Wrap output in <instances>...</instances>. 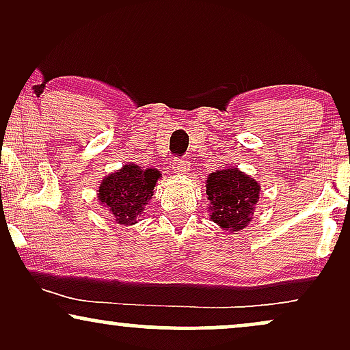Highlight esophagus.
Returning <instances> with one entry per match:
<instances>
[{"mask_svg":"<svg viewBox=\"0 0 350 350\" xmlns=\"http://www.w3.org/2000/svg\"><path fill=\"white\" fill-rule=\"evenodd\" d=\"M172 170L175 174H185V172L189 170V162L183 157H175L174 162H172Z\"/></svg>","mask_w":350,"mask_h":350,"instance_id":"esophagus-1","label":"esophagus"}]
</instances>
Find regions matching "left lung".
<instances>
[{
	"instance_id": "obj_1",
	"label": "left lung",
	"mask_w": 350,
	"mask_h": 350,
	"mask_svg": "<svg viewBox=\"0 0 350 350\" xmlns=\"http://www.w3.org/2000/svg\"><path fill=\"white\" fill-rule=\"evenodd\" d=\"M207 196L210 219L229 232L241 231L252 221L260 199V185L236 167L208 175Z\"/></svg>"
}]
</instances>
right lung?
Instances as JSON below:
<instances>
[{
    "instance_id": "obj_1",
    "label": "right lung",
    "mask_w": 350,
    "mask_h": 350,
    "mask_svg": "<svg viewBox=\"0 0 350 350\" xmlns=\"http://www.w3.org/2000/svg\"><path fill=\"white\" fill-rule=\"evenodd\" d=\"M159 170L126 164L121 170L105 176L100 183L98 199L119 224H135L152 198Z\"/></svg>"
}]
</instances>
